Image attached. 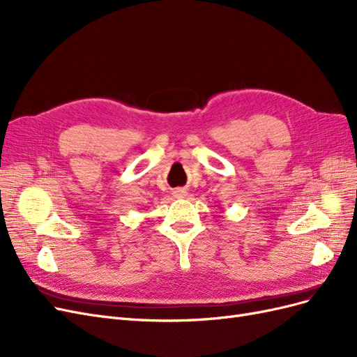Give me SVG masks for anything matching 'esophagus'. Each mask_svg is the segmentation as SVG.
Returning a JSON list of instances; mask_svg holds the SVG:
<instances>
[{"label": "esophagus", "instance_id": "34e87169", "mask_svg": "<svg viewBox=\"0 0 357 357\" xmlns=\"http://www.w3.org/2000/svg\"><path fill=\"white\" fill-rule=\"evenodd\" d=\"M188 195V192L185 189H176L174 190V197L176 198H185Z\"/></svg>", "mask_w": 357, "mask_h": 357}]
</instances>
